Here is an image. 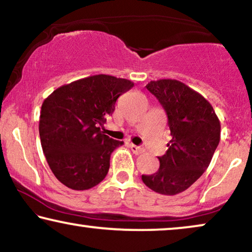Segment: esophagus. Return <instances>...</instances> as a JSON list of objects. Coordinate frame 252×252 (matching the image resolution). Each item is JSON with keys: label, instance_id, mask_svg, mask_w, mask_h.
<instances>
[{"label": "esophagus", "instance_id": "1", "mask_svg": "<svg viewBox=\"0 0 252 252\" xmlns=\"http://www.w3.org/2000/svg\"><path fill=\"white\" fill-rule=\"evenodd\" d=\"M128 146L130 148V150H132L135 155H140V154H143L144 153V148L143 147L135 146V144H133V143H129Z\"/></svg>", "mask_w": 252, "mask_h": 252}]
</instances>
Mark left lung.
I'll return each instance as SVG.
<instances>
[{"mask_svg":"<svg viewBox=\"0 0 252 252\" xmlns=\"http://www.w3.org/2000/svg\"><path fill=\"white\" fill-rule=\"evenodd\" d=\"M146 88L163 106L172 140L166 154L158 157V171L142 175V181L158 194L177 195L210 165L220 141L219 119L202 95L180 81L161 79Z\"/></svg>","mask_w":252,"mask_h":252,"instance_id":"left-lung-1","label":"left lung"}]
</instances>
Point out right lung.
<instances>
[{
    "label": "right lung",
    "mask_w": 252,
    "mask_h": 252,
    "mask_svg": "<svg viewBox=\"0 0 252 252\" xmlns=\"http://www.w3.org/2000/svg\"><path fill=\"white\" fill-rule=\"evenodd\" d=\"M132 81L98 74L56 89L41 106L39 133L50 170L74 190L95 187L106 177L112 151L123 141L103 134L120 95Z\"/></svg>",
    "instance_id": "1"
}]
</instances>
